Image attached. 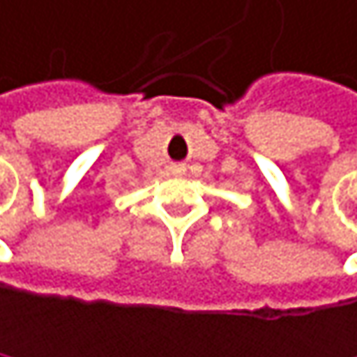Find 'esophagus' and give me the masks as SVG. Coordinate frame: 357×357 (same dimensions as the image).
<instances>
[{
  "instance_id": "obj_1",
  "label": "esophagus",
  "mask_w": 357,
  "mask_h": 357,
  "mask_svg": "<svg viewBox=\"0 0 357 357\" xmlns=\"http://www.w3.org/2000/svg\"><path fill=\"white\" fill-rule=\"evenodd\" d=\"M171 171H173L175 175H182V173H184V167H182V165H173Z\"/></svg>"
}]
</instances>
